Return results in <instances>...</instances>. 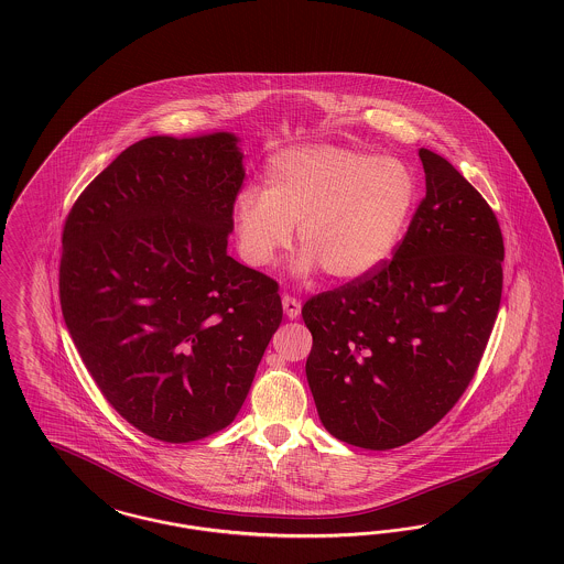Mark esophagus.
I'll return each mask as SVG.
<instances>
[{"label":"esophagus","instance_id":"1","mask_svg":"<svg viewBox=\"0 0 564 564\" xmlns=\"http://www.w3.org/2000/svg\"><path fill=\"white\" fill-rule=\"evenodd\" d=\"M283 311H285V314H288L290 318H297L300 311H302V304H300L297 297L285 293V295H283Z\"/></svg>","mask_w":564,"mask_h":564}]
</instances>
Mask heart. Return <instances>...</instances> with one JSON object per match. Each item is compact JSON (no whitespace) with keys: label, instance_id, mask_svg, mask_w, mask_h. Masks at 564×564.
Returning a JSON list of instances; mask_svg holds the SVG:
<instances>
[{"label":"heart","instance_id":"obj_1","mask_svg":"<svg viewBox=\"0 0 564 564\" xmlns=\"http://www.w3.org/2000/svg\"><path fill=\"white\" fill-rule=\"evenodd\" d=\"M416 183L395 158H370L337 145H302L272 155L264 189L248 185L234 202L239 256L267 269L292 243L293 269L351 281L375 271L398 243Z\"/></svg>","mask_w":564,"mask_h":564}]
</instances>
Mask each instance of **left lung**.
Listing matches in <instances>:
<instances>
[{"mask_svg":"<svg viewBox=\"0 0 564 564\" xmlns=\"http://www.w3.org/2000/svg\"><path fill=\"white\" fill-rule=\"evenodd\" d=\"M419 158L427 194L393 258L302 306L314 404L350 446L391 449L435 427L473 381L502 300L496 214L446 158Z\"/></svg>","mask_w":564,"mask_h":564,"instance_id":"1","label":"left lung"}]
</instances>
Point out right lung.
Listing matches in <instances>:
<instances>
[{
    "label": "right lung",
    "instance_id": "add662e5",
    "mask_svg": "<svg viewBox=\"0 0 564 564\" xmlns=\"http://www.w3.org/2000/svg\"><path fill=\"white\" fill-rule=\"evenodd\" d=\"M235 141H137L62 229L59 306L78 354L106 402L169 444L234 421L283 318L279 283L227 253L246 176Z\"/></svg>",
    "mask_w": 564,
    "mask_h": 564
}]
</instances>
